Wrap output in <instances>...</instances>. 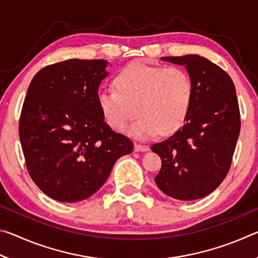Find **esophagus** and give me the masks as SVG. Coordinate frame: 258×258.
<instances>
[{
    "label": "esophagus",
    "instance_id": "1",
    "mask_svg": "<svg viewBox=\"0 0 258 258\" xmlns=\"http://www.w3.org/2000/svg\"><path fill=\"white\" fill-rule=\"evenodd\" d=\"M149 150V147L145 145H140V143H135L134 145V151L137 152H145Z\"/></svg>",
    "mask_w": 258,
    "mask_h": 258
}]
</instances>
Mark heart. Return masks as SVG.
I'll list each match as a JSON object with an SVG mask.
<instances>
[{"label":"heart","instance_id":"b5f03b06","mask_svg":"<svg viewBox=\"0 0 258 258\" xmlns=\"http://www.w3.org/2000/svg\"><path fill=\"white\" fill-rule=\"evenodd\" d=\"M116 89L98 92L100 110L107 124L124 131L137 112L139 118L127 134L135 140L155 139L173 133L184 124L194 101V84L185 69L133 62L115 81Z\"/></svg>","mask_w":258,"mask_h":258}]
</instances>
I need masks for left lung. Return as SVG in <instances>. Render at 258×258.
Here are the masks:
<instances>
[{
    "mask_svg": "<svg viewBox=\"0 0 258 258\" xmlns=\"http://www.w3.org/2000/svg\"><path fill=\"white\" fill-rule=\"evenodd\" d=\"M161 60L184 66L194 101L182 127L151 147L161 158L155 182L169 197L196 200L212 194L230 169L240 133L237 92L228 74L202 55Z\"/></svg>",
    "mask_w": 258,
    "mask_h": 258,
    "instance_id": "left-lung-1",
    "label": "left lung"
}]
</instances>
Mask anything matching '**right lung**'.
<instances>
[{
    "label": "right lung",
    "mask_w": 258,
    "mask_h": 258,
    "mask_svg": "<svg viewBox=\"0 0 258 258\" xmlns=\"http://www.w3.org/2000/svg\"><path fill=\"white\" fill-rule=\"evenodd\" d=\"M106 60L71 59L43 68L27 90L19 138L28 173L50 198L76 203L97 192L133 142L104 120L98 103Z\"/></svg>",
    "instance_id": "right-lung-1"
}]
</instances>
